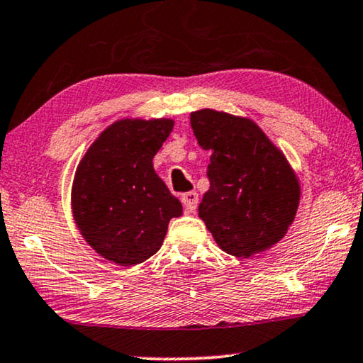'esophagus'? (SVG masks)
Segmentation results:
<instances>
[{
    "label": "esophagus",
    "instance_id": "34e87169",
    "mask_svg": "<svg viewBox=\"0 0 363 363\" xmlns=\"http://www.w3.org/2000/svg\"><path fill=\"white\" fill-rule=\"evenodd\" d=\"M181 201L187 214H192V212H196L197 204H199V196H197L196 191H189L186 192V194H182Z\"/></svg>",
    "mask_w": 363,
    "mask_h": 363
}]
</instances>
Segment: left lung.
<instances>
[{"instance_id": "left-lung-1", "label": "left lung", "mask_w": 363, "mask_h": 363, "mask_svg": "<svg viewBox=\"0 0 363 363\" xmlns=\"http://www.w3.org/2000/svg\"><path fill=\"white\" fill-rule=\"evenodd\" d=\"M191 125L199 146L212 152L199 217L217 245L249 259L282 240L301 201V182L284 152L242 116L199 109Z\"/></svg>"}]
</instances>
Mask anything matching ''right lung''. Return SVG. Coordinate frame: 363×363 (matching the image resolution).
Returning <instances> with one entry per match:
<instances>
[{"mask_svg":"<svg viewBox=\"0 0 363 363\" xmlns=\"http://www.w3.org/2000/svg\"><path fill=\"white\" fill-rule=\"evenodd\" d=\"M174 119L123 118L96 138L76 167L71 209L77 230L101 257L133 267L161 249L182 204L152 159Z\"/></svg>","mask_w":363,"mask_h":363,"instance_id":"1","label":"right lung"}]
</instances>
